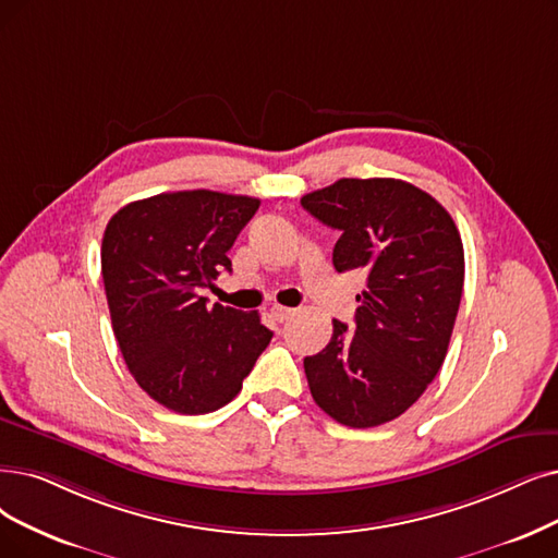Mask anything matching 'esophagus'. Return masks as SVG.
Listing matches in <instances>:
<instances>
[{"label":"esophagus","mask_w":558,"mask_h":558,"mask_svg":"<svg viewBox=\"0 0 558 558\" xmlns=\"http://www.w3.org/2000/svg\"><path fill=\"white\" fill-rule=\"evenodd\" d=\"M291 316H293V308H286V306H272L270 308V318L275 323H283V320H288Z\"/></svg>","instance_id":"1"}]
</instances>
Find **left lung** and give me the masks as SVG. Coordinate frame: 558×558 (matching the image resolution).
<instances>
[{
	"mask_svg": "<svg viewBox=\"0 0 558 558\" xmlns=\"http://www.w3.org/2000/svg\"><path fill=\"white\" fill-rule=\"evenodd\" d=\"M300 204L341 233L337 272L366 275L354 331L333 320L325 350L304 356L311 396L343 426H383L416 403L447 356L464 283L456 221L396 178H341Z\"/></svg>",
	"mask_w": 558,
	"mask_h": 558,
	"instance_id": "1",
	"label": "left lung"
}]
</instances>
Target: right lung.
<instances>
[{
    "mask_svg": "<svg viewBox=\"0 0 558 558\" xmlns=\"http://www.w3.org/2000/svg\"><path fill=\"white\" fill-rule=\"evenodd\" d=\"M260 202L210 190L123 206L102 235L111 327L137 385L178 414H208L238 396L272 339L258 311L208 306L229 250Z\"/></svg>",
    "mask_w": 558,
    "mask_h": 558,
    "instance_id": "right-lung-1",
    "label": "right lung"
}]
</instances>
